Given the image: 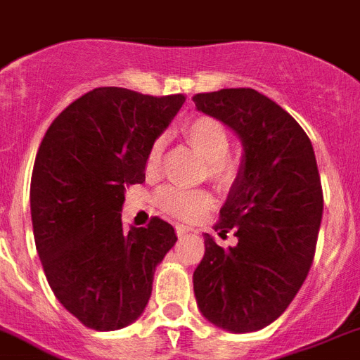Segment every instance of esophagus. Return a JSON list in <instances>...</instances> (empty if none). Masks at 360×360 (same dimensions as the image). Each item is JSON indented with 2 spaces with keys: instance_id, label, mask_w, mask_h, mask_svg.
I'll list each match as a JSON object with an SVG mask.
<instances>
[{
  "instance_id": "34e87169",
  "label": "esophagus",
  "mask_w": 360,
  "mask_h": 360,
  "mask_svg": "<svg viewBox=\"0 0 360 360\" xmlns=\"http://www.w3.org/2000/svg\"><path fill=\"white\" fill-rule=\"evenodd\" d=\"M175 231H177V236L179 238H185V236H188V234H192V229H190V226H185V225H177L175 226Z\"/></svg>"
}]
</instances>
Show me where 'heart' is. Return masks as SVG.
<instances>
[{"instance_id":"obj_1","label":"heart","mask_w":360,"mask_h":360,"mask_svg":"<svg viewBox=\"0 0 360 360\" xmlns=\"http://www.w3.org/2000/svg\"><path fill=\"white\" fill-rule=\"evenodd\" d=\"M185 135L188 143L205 157L208 177L219 185H229L236 177V165L229 157L231 137L229 131L217 119L212 117H198L185 126ZM165 137H157L152 143L146 155V172L155 174L161 165L165 152ZM157 203L166 214L194 221L212 207V195L201 188H179V186H165L157 194Z\"/></svg>"}]
</instances>
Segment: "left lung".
Segmentation results:
<instances>
[{"label": "left lung", "instance_id": "obj_1", "mask_svg": "<svg viewBox=\"0 0 360 360\" xmlns=\"http://www.w3.org/2000/svg\"><path fill=\"white\" fill-rule=\"evenodd\" d=\"M194 102L243 146L216 225L234 229L238 245L223 249L205 234L195 300L216 328L250 333L288 309L313 264L324 207L315 152L300 124L250 87L199 93Z\"/></svg>", "mask_w": 360, "mask_h": 360}]
</instances>
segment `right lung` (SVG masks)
<instances>
[{"label": "right lung", "instance_id": "obj_1", "mask_svg": "<svg viewBox=\"0 0 360 360\" xmlns=\"http://www.w3.org/2000/svg\"><path fill=\"white\" fill-rule=\"evenodd\" d=\"M185 101L96 87L53 120L36 153V250L54 297L86 328L115 331L143 315L157 265L177 241L159 217L124 231L120 212L126 188L144 183L148 150Z\"/></svg>", "mask_w": 360, "mask_h": 360}]
</instances>
